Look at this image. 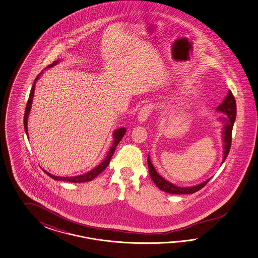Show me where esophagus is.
<instances>
[{"label":"esophagus","instance_id":"34e87169","mask_svg":"<svg viewBox=\"0 0 258 258\" xmlns=\"http://www.w3.org/2000/svg\"><path fill=\"white\" fill-rule=\"evenodd\" d=\"M152 110V106L151 105H147V106H144L139 111V114H138V122L139 123H144L150 114Z\"/></svg>","mask_w":258,"mask_h":258}]
</instances>
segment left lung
Wrapping results in <instances>:
<instances>
[{
	"label": "left lung",
	"mask_w": 258,
	"mask_h": 258,
	"mask_svg": "<svg viewBox=\"0 0 258 258\" xmlns=\"http://www.w3.org/2000/svg\"><path fill=\"white\" fill-rule=\"evenodd\" d=\"M218 111H221L225 114L226 117L220 118V121H222L224 123L223 128H222V138H223V160H222V164L223 162L226 160L227 156L229 154V151L231 149V142H232V132H233V126H234V120L236 117V103L234 99V95L232 94L231 91L228 92L226 97L224 98L223 102L219 105L217 108ZM148 164H149V175L151 180H153V182L156 184L158 188H160L161 190H163L164 192L169 193V194H193L197 191L201 190L202 188L210 180H205L202 183L195 185V186H189V187H180L177 186L175 184H173L171 182H169L168 180H164L162 176H160L156 171L155 167L153 166V164L150 161L149 155L148 156Z\"/></svg>",
	"instance_id": "obj_1"
}]
</instances>
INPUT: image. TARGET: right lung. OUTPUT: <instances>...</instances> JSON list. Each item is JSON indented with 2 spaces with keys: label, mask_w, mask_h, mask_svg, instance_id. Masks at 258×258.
Instances as JSON below:
<instances>
[{
  "label": "right lung",
  "mask_w": 258,
  "mask_h": 258,
  "mask_svg": "<svg viewBox=\"0 0 258 258\" xmlns=\"http://www.w3.org/2000/svg\"><path fill=\"white\" fill-rule=\"evenodd\" d=\"M58 62H59V60H55V61H54L52 64H50L47 68L53 67V66H55V65H56ZM41 75H42V73H40L39 75H38V77L36 78L34 83H33V86H32L31 88V92H30V94H29V98H28V101H27V104H26V108H25L24 125V130H25V133H26L27 137H28V133H27V132H28L27 122H28L29 112H30V109H31L32 102H33L34 92H35V86H36V82L38 81V79H39V77H40ZM125 132H126V130H125V127H120V128H117L116 131H114V133H112L113 143H112V145H111V147H110V149H109L107 156L105 157V159L103 160V162H102L101 164H98L96 167H94L93 170H91V171L88 172V173H85V174H83V175H79V176H75V177H58V176H54V175L50 174L49 172H47L46 170H44V169H42V170L44 171V173H46L49 177H51L52 179H54V180H63V181L76 182V183H78V182H86V181L93 180L95 177H97V176L108 166V164H109V162H110V159H111V157L113 155V153H114V151H115V149H116L119 142L122 140L123 136L125 135Z\"/></svg>",
  "instance_id": "add662e5"
}]
</instances>
